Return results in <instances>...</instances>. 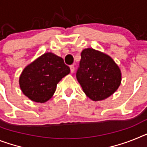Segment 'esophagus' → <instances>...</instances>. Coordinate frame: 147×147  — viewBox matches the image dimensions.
Segmentation results:
<instances>
[{
  "label": "esophagus",
  "instance_id": "1",
  "mask_svg": "<svg viewBox=\"0 0 147 147\" xmlns=\"http://www.w3.org/2000/svg\"><path fill=\"white\" fill-rule=\"evenodd\" d=\"M70 70H71V73H73L74 71H75V66L74 65H71L70 66Z\"/></svg>",
  "mask_w": 147,
  "mask_h": 147
}]
</instances>
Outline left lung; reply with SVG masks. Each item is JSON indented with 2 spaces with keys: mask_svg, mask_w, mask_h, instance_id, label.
<instances>
[{
  "mask_svg": "<svg viewBox=\"0 0 147 147\" xmlns=\"http://www.w3.org/2000/svg\"><path fill=\"white\" fill-rule=\"evenodd\" d=\"M76 78L86 96L96 102L104 100L117 91L121 84L122 74L109 55L88 48L81 51Z\"/></svg>",
  "mask_w": 147,
  "mask_h": 147,
  "instance_id": "1",
  "label": "left lung"
}]
</instances>
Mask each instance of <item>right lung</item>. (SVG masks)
Listing matches in <instances>:
<instances>
[{
    "mask_svg": "<svg viewBox=\"0 0 147 147\" xmlns=\"http://www.w3.org/2000/svg\"><path fill=\"white\" fill-rule=\"evenodd\" d=\"M69 72V67L62 57L51 52L45 53L22 71L21 90L33 102L45 103L53 96L57 84Z\"/></svg>",
    "mask_w": 147,
    "mask_h": 147,
    "instance_id": "add662e5",
    "label": "right lung"
}]
</instances>
